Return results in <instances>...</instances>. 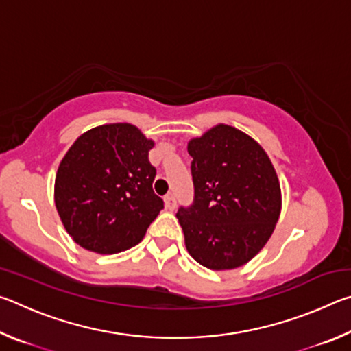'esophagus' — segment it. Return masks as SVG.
Wrapping results in <instances>:
<instances>
[{
    "instance_id": "34e87169",
    "label": "esophagus",
    "mask_w": 351,
    "mask_h": 351,
    "mask_svg": "<svg viewBox=\"0 0 351 351\" xmlns=\"http://www.w3.org/2000/svg\"><path fill=\"white\" fill-rule=\"evenodd\" d=\"M164 204H165V207H167L169 210H173L175 206H176V201H175L173 195H171V193L165 195V197H164Z\"/></svg>"
}]
</instances>
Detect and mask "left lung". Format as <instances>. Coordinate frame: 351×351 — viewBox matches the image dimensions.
<instances>
[{
    "instance_id": "left-lung-1",
    "label": "left lung",
    "mask_w": 351,
    "mask_h": 351,
    "mask_svg": "<svg viewBox=\"0 0 351 351\" xmlns=\"http://www.w3.org/2000/svg\"><path fill=\"white\" fill-rule=\"evenodd\" d=\"M193 204L176 213L189 254L213 271L235 269L271 239L282 210L274 165L251 136L218 123L189 141Z\"/></svg>"
}]
</instances>
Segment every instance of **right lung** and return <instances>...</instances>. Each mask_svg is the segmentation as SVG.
<instances>
[{
  "instance_id": "right-lung-1",
  "label": "right lung",
  "mask_w": 351,
  "mask_h": 351,
  "mask_svg": "<svg viewBox=\"0 0 351 351\" xmlns=\"http://www.w3.org/2000/svg\"><path fill=\"white\" fill-rule=\"evenodd\" d=\"M152 139L132 123H106L75 139L58 165L54 201L73 240L88 251L117 254L144 239L164 209L154 195Z\"/></svg>"
}]
</instances>
